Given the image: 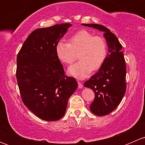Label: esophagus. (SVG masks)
Returning a JSON list of instances; mask_svg holds the SVG:
<instances>
[{
  "label": "esophagus",
  "mask_w": 145,
  "mask_h": 145,
  "mask_svg": "<svg viewBox=\"0 0 145 145\" xmlns=\"http://www.w3.org/2000/svg\"><path fill=\"white\" fill-rule=\"evenodd\" d=\"M78 88H82L83 87V83H81V82H79V81H78Z\"/></svg>",
  "instance_id": "esophagus-1"
}]
</instances>
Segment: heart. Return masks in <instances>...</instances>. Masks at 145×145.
<instances>
[{
  "mask_svg": "<svg viewBox=\"0 0 145 145\" xmlns=\"http://www.w3.org/2000/svg\"><path fill=\"white\" fill-rule=\"evenodd\" d=\"M55 52L62 63L69 64L76 59L78 62L69 68L68 73L77 78H84L92 70L101 68L107 55V45L103 37L95 36L86 30L76 32L69 39V43L60 40L57 43Z\"/></svg>",
  "mask_w": 145,
  "mask_h": 145,
  "instance_id": "heart-1",
  "label": "heart"
}]
</instances>
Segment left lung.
Returning a JSON list of instances; mask_svg holds the SVG:
<instances>
[{
	"label": "left lung",
	"mask_w": 145,
	"mask_h": 145,
	"mask_svg": "<svg viewBox=\"0 0 145 145\" xmlns=\"http://www.w3.org/2000/svg\"><path fill=\"white\" fill-rule=\"evenodd\" d=\"M104 32L108 45V54L103 65L88 81L85 87L91 88L95 93V100L90 109L97 116H105L113 112L122 100L126 90V66L122 45L117 37L109 29L100 24H82Z\"/></svg>",
	"instance_id": "1"
}]
</instances>
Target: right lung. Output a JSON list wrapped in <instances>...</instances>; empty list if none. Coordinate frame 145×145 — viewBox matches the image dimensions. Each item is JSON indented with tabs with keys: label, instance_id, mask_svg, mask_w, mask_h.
Listing matches in <instances>:
<instances>
[{
	"label": "right lung",
	"instance_id": "obj_1",
	"mask_svg": "<svg viewBox=\"0 0 145 145\" xmlns=\"http://www.w3.org/2000/svg\"><path fill=\"white\" fill-rule=\"evenodd\" d=\"M71 24L37 29L29 34L17 57V84L22 100L36 116L47 121L63 117L68 100L78 87L65 76L55 47Z\"/></svg>",
	"mask_w": 145,
	"mask_h": 145
}]
</instances>
